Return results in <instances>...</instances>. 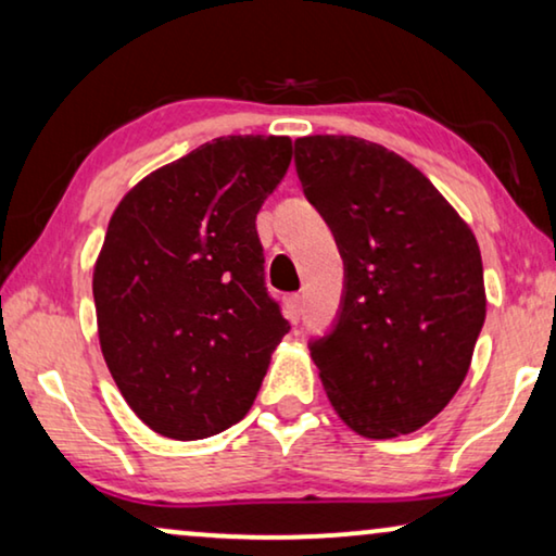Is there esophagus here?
Here are the masks:
<instances>
[{"label": "esophagus", "instance_id": "1", "mask_svg": "<svg viewBox=\"0 0 556 556\" xmlns=\"http://www.w3.org/2000/svg\"><path fill=\"white\" fill-rule=\"evenodd\" d=\"M285 317L292 325L300 323V317H302V296L300 294H289L287 296V300H285Z\"/></svg>", "mask_w": 556, "mask_h": 556}]
</instances>
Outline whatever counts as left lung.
Wrapping results in <instances>:
<instances>
[{
    "mask_svg": "<svg viewBox=\"0 0 556 556\" xmlns=\"http://www.w3.org/2000/svg\"><path fill=\"white\" fill-rule=\"evenodd\" d=\"M294 166L345 264L332 332L309 342L327 397L365 438L418 431L456 395L486 319L473 231L370 140L296 138Z\"/></svg>",
    "mask_w": 556,
    "mask_h": 556,
    "instance_id": "1",
    "label": "left lung"
}]
</instances>
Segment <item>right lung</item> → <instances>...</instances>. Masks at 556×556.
Masks as SVG:
<instances>
[{
	"label": "right lung",
	"instance_id": "right-lung-1",
	"mask_svg": "<svg viewBox=\"0 0 556 556\" xmlns=\"http://www.w3.org/2000/svg\"><path fill=\"white\" fill-rule=\"evenodd\" d=\"M287 136H229L153 170L113 211L92 275L100 350L151 431L197 441L239 424L289 323L264 285L256 214Z\"/></svg>",
	"mask_w": 556,
	"mask_h": 556
}]
</instances>
